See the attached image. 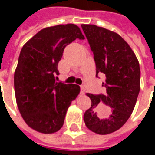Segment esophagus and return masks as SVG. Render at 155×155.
Returning a JSON list of instances; mask_svg holds the SVG:
<instances>
[{
    "label": "esophagus",
    "instance_id": "1",
    "mask_svg": "<svg viewBox=\"0 0 155 155\" xmlns=\"http://www.w3.org/2000/svg\"><path fill=\"white\" fill-rule=\"evenodd\" d=\"M84 92H85V89L83 85H81V94H84Z\"/></svg>",
    "mask_w": 155,
    "mask_h": 155
}]
</instances>
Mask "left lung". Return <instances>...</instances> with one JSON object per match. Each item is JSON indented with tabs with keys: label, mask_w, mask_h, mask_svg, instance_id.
<instances>
[{
	"label": "left lung",
	"mask_w": 155,
	"mask_h": 155,
	"mask_svg": "<svg viewBox=\"0 0 155 155\" xmlns=\"http://www.w3.org/2000/svg\"><path fill=\"white\" fill-rule=\"evenodd\" d=\"M94 54L98 74H105L106 94H92L84 121L99 134L116 131L132 114L140 90V69L132 49L120 35L94 25H81Z\"/></svg>",
	"instance_id": "8db88e82"
}]
</instances>
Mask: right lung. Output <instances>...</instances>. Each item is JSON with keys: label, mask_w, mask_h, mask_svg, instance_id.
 I'll return each instance as SVG.
<instances>
[{"label": "right lung", "mask_w": 155, "mask_h": 155, "mask_svg": "<svg viewBox=\"0 0 155 155\" xmlns=\"http://www.w3.org/2000/svg\"><path fill=\"white\" fill-rule=\"evenodd\" d=\"M76 39H84L77 25H54L42 29L21 51L14 74L16 104L25 123L38 132L61 130L71 101L80 93L77 84L55 81L64 48Z\"/></svg>", "instance_id": "right-lung-1"}]
</instances>
